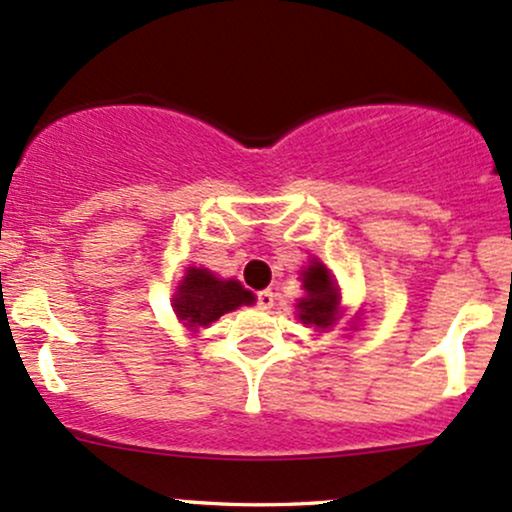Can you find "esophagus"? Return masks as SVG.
I'll return each mask as SVG.
<instances>
[{"mask_svg": "<svg viewBox=\"0 0 512 512\" xmlns=\"http://www.w3.org/2000/svg\"><path fill=\"white\" fill-rule=\"evenodd\" d=\"M256 305H258V310H271L273 307L271 290H261V293H256Z\"/></svg>", "mask_w": 512, "mask_h": 512, "instance_id": "34e87169", "label": "esophagus"}]
</instances>
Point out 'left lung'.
Segmentation results:
<instances>
[{"label":"left lung","instance_id":"obj_1","mask_svg":"<svg viewBox=\"0 0 512 512\" xmlns=\"http://www.w3.org/2000/svg\"><path fill=\"white\" fill-rule=\"evenodd\" d=\"M302 288L307 298L298 302V317L302 324H312L315 329H327L339 315V288L320 261H312L307 271H302Z\"/></svg>","mask_w":512,"mask_h":512}]
</instances>
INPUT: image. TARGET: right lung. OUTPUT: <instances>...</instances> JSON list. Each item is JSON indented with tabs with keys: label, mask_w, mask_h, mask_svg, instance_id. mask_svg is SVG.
<instances>
[{
	"label": "right lung",
	"mask_w": 512,
	"mask_h": 512,
	"mask_svg": "<svg viewBox=\"0 0 512 512\" xmlns=\"http://www.w3.org/2000/svg\"><path fill=\"white\" fill-rule=\"evenodd\" d=\"M254 302V295L236 280L214 278L207 268H190L180 283L173 307L185 327H207L239 305Z\"/></svg>",
	"instance_id": "obj_1"
}]
</instances>
